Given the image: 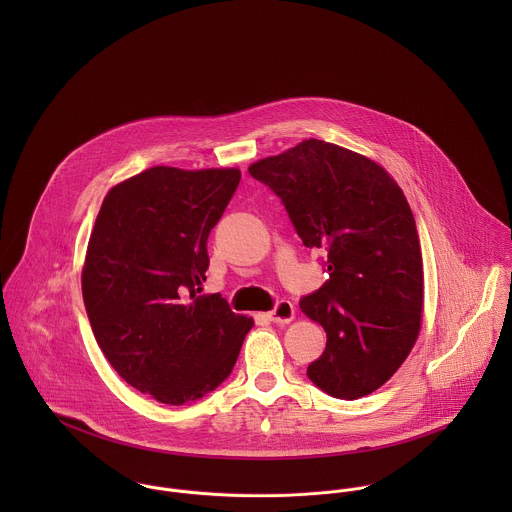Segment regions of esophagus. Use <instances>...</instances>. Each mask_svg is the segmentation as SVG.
Returning <instances> with one entry per match:
<instances>
[{"mask_svg":"<svg viewBox=\"0 0 512 512\" xmlns=\"http://www.w3.org/2000/svg\"><path fill=\"white\" fill-rule=\"evenodd\" d=\"M295 317V307H293L292 301H286L282 299L272 311H270V319L274 323H290Z\"/></svg>","mask_w":512,"mask_h":512,"instance_id":"1","label":"esophagus"}]
</instances>
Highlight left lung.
<instances>
[{"mask_svg":"<svg viewBox=\"0 0 512 512\" xmlns=\"http://www.w3.org/2000/svg\"><path fill=\"white\" fill-rule=\"evenodd\" d=\"M248 171L282 199L303 244L327 252L329 280L299 301L327 333L307 376L343 400L374 392L422 329V248L402 189L366 155L313 138Z\"/></svg>","mask_w":512,"mask_h":512,"instance_id":"8db88e82","label":"left lung"}]
</instances>
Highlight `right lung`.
Returning <instances> with one entry per match:
<instances>
[{"instance_id":"right-lung-1","label":"right lung","mask_w":512,"mask_h":512,"mask_svg":"<svg viewBox=\"0 0 512 512\" xmlns=\"http://www.w3.org/2000/svg\"><path fill=\"white\" fill-rule=\"evenodd\" d=\"M240 169L149 167L114 185L94 222L82 297L114 370L153 400H199L230 374L252 317L205 293L207 238Z\"/></svg>"}]
</instances>
